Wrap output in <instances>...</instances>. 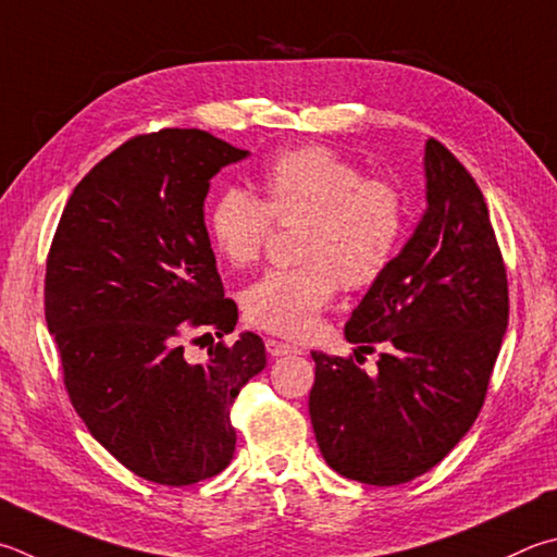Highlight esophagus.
Returning <instances> with one entry per match:
<instances>
[{
	"label": "esophagus",
	"mask_w": 557,
	"mask_h": 557,
	"mask_svg": "<svg viewBox=\"0 0 557 557\" xmlns=\"http://www.w3.org/2000/svg\"><path fill=\"white\" fill-rule=\"evenodd\" d=\"M265 350L270 352L272 358H280V356H289V352H297L295 346H289V343H282L275 338H268L265 341Z\"/></svg>",
	"instance_id": "obj_1"
}]
</instances>
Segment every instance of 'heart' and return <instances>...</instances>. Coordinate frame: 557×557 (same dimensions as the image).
Segmentation results:
<instances>
[{
  "label": "heart",
  "instance_id": "obj_1",
  "mask_svg": "<svg viewBox=\"0 0 557 557\" xmlns=\"http://www.w3.org/2000/svg\"><path fill=\"white\" fill-rule=\"evenodd\" d=\"M262 199L224 189L207 211L214 250L234 268L258 262L275 224L292 226L295 268L270 270L244 295L246 319L285 338L317 329L338 287L366 289L392 268L409 224L399 182L366 170L329 146H297L272 156L258 173Z\"/></svg>",
  "mask_w": 557,
  "mask_h": 557
}]
</instances>
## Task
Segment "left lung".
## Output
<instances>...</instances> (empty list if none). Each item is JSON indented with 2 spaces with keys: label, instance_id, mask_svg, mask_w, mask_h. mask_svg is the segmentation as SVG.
I'll return each mask as SVG.
<instances>
[{
  "label": "left lung",
  "instance_id": "left-lung-1",
  "mask_svg": "<svg viewBox=\"0 0 557 557\" xmlns=\"http://www.w3.org/2000/svg\"><path fill=\"white\" fill-rule=\"evenodd\" d=\"M429 209L392 268L346 323L360 350L382 346L377 375L313 350L309 417L343 478L394 487L429 472L470 431L509 323L507 265L474 177L426 144Z\"/></svg>",
  "mask_w": 557,
  "mask_h": 557
}]
</instances>
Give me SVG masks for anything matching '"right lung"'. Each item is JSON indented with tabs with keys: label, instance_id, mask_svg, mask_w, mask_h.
Here are the masks:
<instances>
[{
	"label": "right lung",
	"instance_id": "add662e5",
	"mask_svg": "<svg viewBox=\"0 0 557 557\" xmlns=\"http://www.w3.org/2000/svg\"><path fill=\"white\" fill-rule=\"evenodd\" d=\"M248 150L199 128L128 138L79 180L46 260V323L89 433L134 474L168 487L209 480L236 450L231 407L265 368L236 343L205 226L209 180ZM216 335L205 363L187 345Z\"/></svg>",
	"mask_w": 557,
	"mask_h": 557
}]
</instances>
